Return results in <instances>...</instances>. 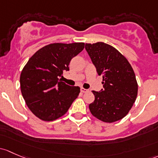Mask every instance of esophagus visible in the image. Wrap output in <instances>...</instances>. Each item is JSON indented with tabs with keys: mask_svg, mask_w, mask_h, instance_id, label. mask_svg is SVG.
I'll list each match as a JSON object with an SVG mask.
<instances>
[{
	"mask_svg": "<svg viewBox=\"0 0 158 158\" xmlns=\"http://www.w3.org/2000/svg\"><path fill=\"white\" fill-rule=\"evenodd\" d=\"M81 92H82V93H86V92H89V89H84V88H81Z\"/></svg>",
	"mask_w": 158,
	"mask_h": 158,
	"instance_id": "obj_1",
	"label": "esophagus"
}]
</instances>
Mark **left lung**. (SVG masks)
I'll list each match as a JSON object with an SVG mask.
<instances>
[{"instance_id": "obj_1", "label": "left lung", "mask_w": 158, "mask_h": 158, "mask_svg": "<svg viewBox=\"0 0 158 158\" xmlns=\"http://www.w3.org/2000/svg\"><path fill=\"white\" fill-rule=\"evenodd\" d=\"M85 50L103 76L100 92L92 91L94 101L89 104L94 117L105 123L123 118L132 108L138 94V84L132 66L115 48L104 42L85 44Z\"/></svg>"}]
</instances>
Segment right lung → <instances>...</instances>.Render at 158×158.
<instances>
[{"instance_id": "1", "label": "right lung", "mask_w": 158, "mask_h": 158, "mask_svg": "<svg viewBox=\"0 0 158 158\" xmlns=\"http://www.w3.org/2000/svg\"><path fill=\"white\" fill-rule=\"evenodd\" d=\"M82 42L54 43L41 48L30 57L20 75V89L26 105L44 121L64 116L79 96L80 88L69 86L59 77L69 70L73 57L82 51Z\"/></svg>"}]
</instances>
